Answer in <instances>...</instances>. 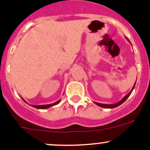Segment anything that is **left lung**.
I'll use <instances>...</instances> for the list:
<instances>
[{
    "label": "left lung",
    "mask_w": 150,
    "mask_h": 150,
    "mask_svg": "<svg viewBox=\"0 0 150 150\" xmlns=\"http://www.w3.org/2000/svg\"><path fill=\"white\" fill-rule=\"evenodd\" d=\"M128 41H129V40H128ZM135 85H136V83L134 84V87L132 88V89H131V91H130L129 93H128V94L125 95V96H124V97L122 98V99H121V100H120V102H117V103H116V104H100V103H97V102H95V104H97V105H98V106H99V107H104V108H110V109H111V108H115V107H118L119 105H120V104L123 103V102H125V101L127 99H128V96H129L130 95H131V92L133 91V90H134V87H135Z\"/></svg>",
    "instance_id": "1"
}]
</instances>
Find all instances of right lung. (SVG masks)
I'll return each instance as SVG.
<instances>
[{
    "instance_id": "right-lung-1",
    "label": "right lung",
    "mask_w": 150,
    "mask_h": 150,
    "mask_svg": "<svg viewBox=\"0 0 150 150\" xmlns=\"http://www.w3.org/2000/svg\"><path fill=\"white\" fill-rule=\"evenodd\" d=\"M24 100V99H23ZM25 101V100H24ZM60 102V100L57 101V102H54V103L53 104H44V105H31L33 106V107H35V108H37V109H47V108H49V107H52V106H54L56 105V104H59Z\"/></svg>"
}]
</instances>
